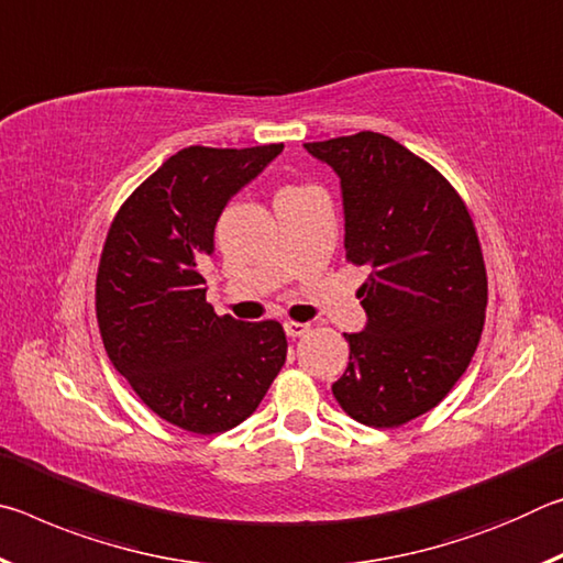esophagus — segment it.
Here are the masks:
<instances>
[{"label":"esophagus","mask_w":563,"mask_h":563,"mask_svg":"<svg viewBox=\"0 0 563 563\" xmlns=\"http://www.w3.org/2000/svg\"><path fill=\"white\" fill-rule=\"evenodd\" d=\"M285 332H288V338H302V335H308L310 332V325L308 322H295V320H288L285 322Z\"/></svg>","instance_id":"34e87169"}]
</instances>
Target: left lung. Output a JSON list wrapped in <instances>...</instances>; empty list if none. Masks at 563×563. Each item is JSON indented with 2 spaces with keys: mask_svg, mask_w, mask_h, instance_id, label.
Listing matches in <instances>:
<instances>
[{
  "mask_svg": "<svg viewBox=\"0 0 563 563\" xmlns=\"http://www.w3.org/2000/svg\"><path fill=\"white\" fill-rule=\"evenodd\" d=\"M305 148L340 176L347 263L373 271L357 290L367 328L345 335L350 362L332 395L357 422L395 430L440 405L479 345V235L450 180L385 133Z\"/></svg>",
  "mask_w": 563,
  "mask_h": 563,
  "instance_id": "obj_1",
  "label": "left lung"
}]
</instances>
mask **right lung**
I'll return each mask as SVG.
<instances>
[{
	"instance_id": "add662e5",
	"label": "right lung",
	"mask_w": 563,
	"mask_h": 563,
	"mask_svg": "<svg viewBox=\"0 0 563 563\" xmlns=\"http://www.w3.org/2000/svg\"><path fill=\"white\" fill-rule=\"evenodd\" d=\"M280 151H178L121 203L103 241L97 320L107 355L151 412L190 434L241 424L285 365L280 322L216 316L201 275L225 203Z\"/></svg>"
}]
</instances>
